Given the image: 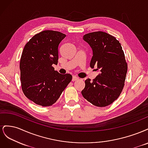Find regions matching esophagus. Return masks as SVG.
<instances>
[{
  "instance_id": "esophagus-1",
  "label": "esophagus",
  "mask_w": 148,
  "mask_h": 148,
  "mask_svg": "<svg viewBox=\"0 0 148 148\" xmlns=\"http://www.w3.org/2000/svg\"><path fill=\"white\" fill-rule=\"evenodd\" d=\"M79 78L76 77V76H73V78H72V82H75V81H77V80H78Z\"/></svg>"
}]
</instances>
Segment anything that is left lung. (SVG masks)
<instances>
[{
    "label": "left lung",
    "instance_id": "obj_1",
    "mask_svg": "<svg viewBox=\"0 0 148 148\" xmlns=\"http://www.w3.org/2000/svg\"><path fill=\"white\" fill-rule=\"evenodd\" d=\"M83 39L92 49L90 66H97L96 70L101 73L92 82L85 80L82 94L94 106H107L117 99L124 87L128 65L123 51L117 39L103 31L84 34Z\"/></svg>",
    "mask_w": 148,
    "mask_h": 148
}]
</instances>
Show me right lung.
<instances>
[{
	"instance_id": "right-lung-1",
	"label": "right lung",
	"mask_w": 148,
	"mask_h": 148,
	"mask_svg": "<svg viewBox=\"0 0 148 148\" xmlns=\"http://www.w3.org/2000/svg\"><path fill=\"white\" fill-rule=\"evenodd\" d=\"M66 36L59 31L45 30L26 44L20 62V81L25 96L35 104L51 106L59 99L72 76L54 70L59 44Z\"/></svg>"
}]
</instances>
